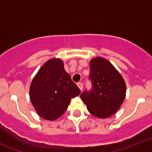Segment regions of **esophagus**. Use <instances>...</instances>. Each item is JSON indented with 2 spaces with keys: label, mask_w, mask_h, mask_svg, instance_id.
I'll return each mask as SVG.
<instances>
[{
  "label": "esophagus",
  "mask_w": 152,
  "mask_h": 152,
  "mask_svg": "<svg viewBox=\"0 0 152 152\" xmlns=\"http://www.w3.org/2000/svg\"><path fill=\"white\" fill-rule=\"evenodd\" d=\"M77 86H78V87L80 88V90L81 91L83 90V83H78Z\"/></svg>",
  "instance_id": "esophagus-1"
}]
</instances>
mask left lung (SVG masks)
<instances>
[{"mask_svg":"<svg viewBox=\"0 0 152 152\" xmlns=\"http://www.w3.org/2000/svg\"><path fill=\"white\" fill-rule=\"evenodd\" d=\"M92 89L80 96L92 115L106 118L115 114L126 96V84L114 66L101 56L89 62Z\"/></svg>","mask_w":152,"mask_h":152,"instance_id":"8db88e82","label":"left lung"}]
</instances>
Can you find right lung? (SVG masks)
<instances>
[{
    "label": "right lung",
    "instance_id": "1",
    "mask_svg": "<svg viewBox=\"0 0 152 152\" xmlns=\"http://www.w3.org/2000/svg\"><path fill=\"white\" fill-rule=\"evenodd\" d=\"M30 99L40 118L50 121L59 118L65 113L72 98L80 89L66 72L60 58L47 60L33 78Z\"/></svg>",
    "mask_w": 152,
    "mask_h": 152
}]
</instances>
